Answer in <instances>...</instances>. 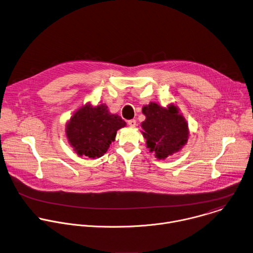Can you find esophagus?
Wrapping results in <instances>:
<instances>
[{
  "instance_id": "34e87169",
  "label": "esophagus",
  "mask_w": 253,
  "mask_h": 253,
  "mask_svg": "<svg viewBox=\"0 0 253 253\" xmlns=\"http://www.w3.org/2000/svg\"><path fill=\"white\" fill-rule=\"evenodd\" d=\"M136 124H137V122H136L135 119H132V120H129V121H128V125H129L130 127H135Z\"/></svg>"
}]
</instances>
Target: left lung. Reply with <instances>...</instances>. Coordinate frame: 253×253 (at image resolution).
Segmentation results:
<instances>
[{
    "mask_svg": "<svg viewBox=\"0 0 253 253\" xmlns=\"http://www.w3.org/2000/svg\"><path fill=\"white\" fill-rule=\"evenodd\" d=\"M142 111L146 116L141 124L144 130L142 133L147 140V148L155 153L157 159L165 160L172 156L187 143L188 124L175 105L163 107L150 102Z\"/></svg>",
    "mask_w": 253,
    "mask_h": 253,
    "instance_id": "8db88e82",
    "label": "left lung"
}]
</instances>
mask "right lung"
Returning a JSON list of instances; mask_svg holds the SVG:
<instances>
[{
    "instance_id": "add662e5",
    "label": "right lung",
    "mask_w": 253,
    "mask_h": 253,
    "mask_svg": "<svg viewBox=\"0 0 253 253\" xmlns=\"http://www.w3.org/2000/svg\"><path fill=\"white\" fill-rule=\"evenodd\" d=\"M126 126L117 114H111L105 104L92 106L89 102L79 108L66 125L67 139L79 156L90 159L102 157L116 133Z\"/></svg>"
}]
</instances>
